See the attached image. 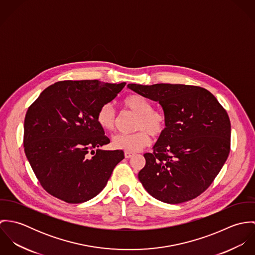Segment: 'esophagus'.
<instances>
[{
	"label": "esophagus",
	"instance_id": "1",
	"mask_svg": "<svg viewBox=\"0 0 255 255\" xmlns=\"http://www.w3.org/2000/svg\"><path fill=\"white\" fill-rule=\"evenodd\" d=\"M134 154L132 152H129V151H125V157L126 158H130L132 157Z\"/></svg>",
	"mask_w": 255,
	"mask_h": 255
}]
</instances>
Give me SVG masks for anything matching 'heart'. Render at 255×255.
<instances>
[{
  "label": "heart",
  "instance_id": "heart-1",
  "mask_svg": "<svg viewBox=\"0 0 255 255\" xmlns=\"http://www.w3.org/2000/svg\"><path fill=\"white\" fill-rule=\"evenodd\" d=\"M123 106L137 115L132 133H120L113 137L115 148L129 152H137L150 144V134L158 137L163 134L167 119L163 112L153 109L152 103L140 94H130L123 100ZM96 121L105 130H113L116 127L117 115L111 103L103 104L97 112Z\"/></svg>",
  "mask_w": 255,
  "mask_h": 255
}]
</instances>
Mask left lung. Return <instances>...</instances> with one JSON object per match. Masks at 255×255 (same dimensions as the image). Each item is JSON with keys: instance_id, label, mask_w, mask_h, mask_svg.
Masks as SVG:
<instances>
[{"instance_id": "1", "label": "left lung", "mask_w": 255, "mask_h": 255, "mask_svg": "<svg viewBox=\"0 0 255 255\" xmlns=\"http://www.w3.org/2000/svg\"><path fill=\"white\" fill-rule=\"evenodd\" d=\"M128 87L159 102L166 129L152 153H145L138 179L154 198L170 204L204 192L224 166L231 148V123L226 110L205 88L157 83Z\"/></svg>"}]
</instances>
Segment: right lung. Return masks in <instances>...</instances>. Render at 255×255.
<instances>
[{
    "label": "right lung",
    "mask_w": 255,
    "mask_h": 255,
    "mask_svg": "<svg viewBox=\"0 0 255 255\" xmlns=\"http://www.w3.org/2000/svg\"><path fill=\"white\" fill-rule=\"evenodd\" d=\"M126 82L63 80L47 87L29 106L23 145L42 187L68 203H82L107 184L123 150H101L110 139L98 125L99 108ZM96 150H94V148Z\"/></svg>",
    "instance_id": "right-lung-1"
}]
</instances>
